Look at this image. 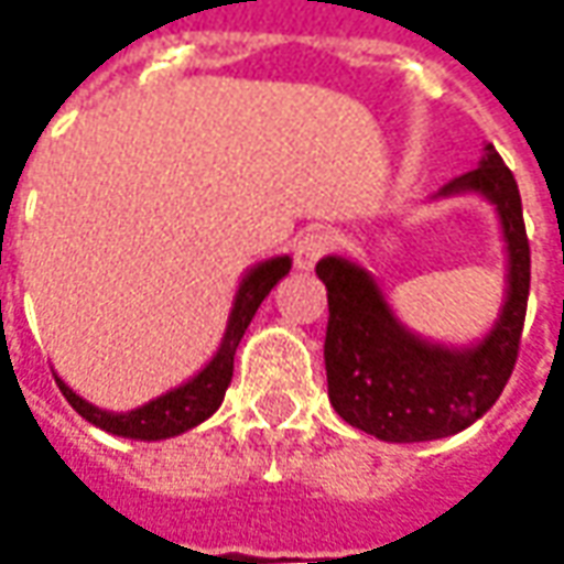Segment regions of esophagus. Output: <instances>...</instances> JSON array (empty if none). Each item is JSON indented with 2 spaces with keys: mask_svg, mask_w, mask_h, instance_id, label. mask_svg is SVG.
<instances>
[{
  "mask_svg": "<svg viewBox=\"0 0 564 564\" xmlns=\"http://www.w3.org/2000/svg\"><path fill=\"white\" fill-rule=\"evenodd\" d=\"M333 235L329 231H304L294 238V267L297 270H314L316 263L333 250Z\"/></svg>",
  "mask_w": 564,
  "mask_h": 564,
  "instance_id": "esophagus-1",
  "label": "esophagus"
}]
</instances>
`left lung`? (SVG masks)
<instances>
[{
    "mask_svg": "<svg viewBox=\"0 0 564 564\" xmlns=\"http://www.w3.org/2000/svg\"><path fill=\"white\" fill-rule=\"evenodd\" d=\"M484 194L496 206L509 250V292L502 314L474 348H445L408 333L370 272L323 257L316 275L329 297L326 382L341 421L382 443H426L462 433L484 417L509 382L531 294V245L511 169L487 143L477 169L452 178L440 197Z\"/></svg>",
    "mask_w": 564,
    "mask_h": 564,
    "instance_id": "obj_1",
    "label": "left lung"
}]
</instances>
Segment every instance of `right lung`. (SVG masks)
Here are the masks:
<instances>
[{"label": "right lung", "instance_id": "1", "mask_svg": "<svg viewBox=\"0 0 564 564\" xmlns=\"http://www.w3.org/2000/svg\"><path fill=\"white\" fill-rule=\"evenodd\" d=\"M289 270H292V260H289V257H272V260L257 263V267L241 279L219 351L213 355V360L206 364L197 377L187 379L185 386L165 392L160 399L147 401L141 408L128 411V414L102 411L97 404H90V401H84L80 395H75L62 379L55 377L62 395L68 399V404L75 408L84 421H90L94 426H99V430L112 433V436H124V440H143V443H150V440H169V436H178V433H185L191 426L204 423L206 417L223 404V399H226V389L228 382H231V370H235V348H238L245 329H248L250 319L257 314V307H260L263 297L272 292V285H275L282 275H289Z\"/></svg>", "mask_w": 564, "mask_h": 564}]
</instances>
